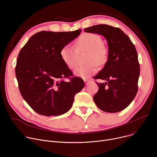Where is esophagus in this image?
Returning <instances> with one entry per match:
<instances>
[{"label": "esophagus", "instance_id": "obj_1", "mask_svg": "<svg viewBox=\"0 0 157 157\" xmlns=\"http://www.w3.org/2000/svg\"><path fill=\"white\" fill-rule=\"evenodd\" d=\"M84 82H85V84H86V85L88 84L89 82V80L88 79H84Z\"/></svg>", "mask_w": 157, "mask_h": 157}]
</instances>
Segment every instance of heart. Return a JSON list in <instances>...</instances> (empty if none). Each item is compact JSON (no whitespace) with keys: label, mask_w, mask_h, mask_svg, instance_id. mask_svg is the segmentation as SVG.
Returning a JSON list of instances; mask_svg holds the SVG:
<instances>
[{"label":"heart","mask_w":157,"mask_h":157,"mask_svg":"<svg viewBox=\"0 0 157 157\" xmlns=\"http://www.w3.org/2000/svg\"><path fill=\"white\" fill-rule=\"evenodd\" d=\"M76 49L70 44L64 45L60 51V56L64 63L70 69H74L77 64L78 52L89 51L87 58L88 64L76 68L74 74L87 79L98 70L99 64L105 63L108 57V51L103 44L101 36L93 33L82 34L75 42Z\"/></svg>","instance_id":"b5f03b06"}]
</instances>
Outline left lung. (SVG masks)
I'll return each mask as SVG.
<instances>
[{"label":"left lung","instance_id":"left-lung-1","mask_svg":"<svg viewBox=\"0 0 157 157\" xmlns=\"http://www.w3.org/2000/svg\"><path fill=\"white\" fill-rule=\"evenodd\" d=\"M84 31L103 35L108 45V60L93 78L107 82H96L99 89L94 103L103 112H121L130 105L138 90L140 68L135 46L121 29L112 26L93 25Z\"/></svg>","mask_w":157,"mask_h":157}]
</instances>
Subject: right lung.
<instances>
[{"label": "right lung", "mask_w": 157, "mask_h": 157, "mask_svg": "<svg viewBox=\"0 0 157 157\" xmlns=\"http://www.w3.org/2000/svg\"><path fill=\"white\" fill-rule=\"evenodd\" d=\"M81 30L39 32L20 51L15 68L18 87L23 99L37 113L50 117L67 113L75 94L84 88V80L73 77L60 56L61 48L76 39Z\"/></svg>", "instance_id": "obj_1"}]
</instances>
